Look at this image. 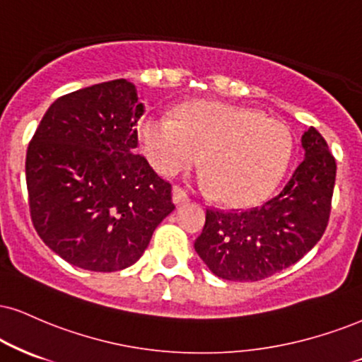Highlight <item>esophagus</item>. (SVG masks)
Wrapping results in <instances>:
<instances>
[{
	"label": "esophagus",
	"instance_id": "esophagus-1",
	"mask_svg": "<svg viewBox=\"0 0 362 362\" xmlns=\"http://www.w3.org/2000/svg\"><path fill=\"white\" fill-rule=\"evenodd\" d=\"M173 202L176 203L177 206H182V204L189 203V196H188V193H186V189H182L181 186H174Z\"/></svg>",
	"mask_w": 362,
	"mask_h": 362
}]
</instances>
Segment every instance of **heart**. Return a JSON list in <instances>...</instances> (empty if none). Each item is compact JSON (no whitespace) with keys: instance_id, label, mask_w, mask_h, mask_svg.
<instances>
[{"instance_id":"1","label":"heart","mask_w":362,"mask_h":362,"mask_svg":"<svg viewBox=\"0 0 362 362\" xmlns=\"http://www.w3.org/2000/svg\"><path fill=\"white\" fill-rule=\"evenodd\" d=\"M142 153L156 171L176 176L203 158L215 196L228 206H250L282 180L292 136L282 122L220 102H191L169 115H149L137 127Z\"/></svg>"}]
</instances>
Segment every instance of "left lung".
<instances>
[{
	"mask_svg": "<svg viewBox=\"0 0 362 362\" xmlns=\"http://www.w3.org/2000/svg\"><path fill=\"white\" fill-rule=\"evenodd\" d=\"M305 158L275 198L250 209H206L194 250L216 276L257 282L300 260L331 216L336 159L317 129L302 136Z\"/></svg>",
	"mask_w": 362,
	"mask_h": 362,
	"instance_id": "left-lung-1",
	"label": "left lung"
}]
</instances>
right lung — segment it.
I'll use <instances>...</instances> for the list:
<instances>
[{
  "label": "right lung",
  "instance_id": "obj_1",
  "mask_svg": "<svg viewBox=\"0 0 362 362\" xmlns=\"http://www.w3.org/2000/svg\"><path fill=\"white\" fill-rule=\"evenodd\" d=\"M144 105L126 78L48 107L26 151L30 216L48 248L92 272L139 260L174 209L171 182L136 154Z\"/></svg>",
  "mask_w": 362,
  "mask_h": 362
}]
</instances>
